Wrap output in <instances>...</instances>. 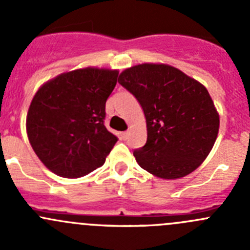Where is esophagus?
Returning <instances> with one entry per match:
<instances>
[{
  "label": "esophagus",
  "instance_id": "34e87169",
  "mask_svg": "<svg viewBox=\"0 0 250 250\" xmlns=\"http://www.w3.org/2000/svg\"><path fill=\"white\" fill-rule=\"evenodd\" d=\"M128 135H129V132H122L121 133V138H122V139H127L128 138Z\"/></svg>",
  "mask_w": 250,
  "mask_h": 250
}]
</instances>
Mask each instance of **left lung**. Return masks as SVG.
Returning <instances> with one entry per match:
<instances>
[{
	"label": "left lung",
	"mask_w": 250,
	"mask_h": 250,
	"mask_svg": "<svg viewBox=\"0 0 250 250\" xmlns=\"http://www.w3.org/2000/svg\"><path fill=\"white\" fill-rule=\"evenodd\" d=\"M118 82L140 103L147 140L133 152L138 165L161 179L197 169L213 148L220 118L202 83L167 64L134 65Z\"/></svg>",
	"instance_id": "obj_1"
}]
</instances>
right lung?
<instances>
[{"mask_svg":"<svg viewBox=\"0 0 250 250\" xmlns=\"http://www.w3.org/2000/svg\"><path fill=\"white\" fill-rule=\"evenodd\" d=\"M118 70L83 67L39 88L26 116L35 153L54 174L81 178L105 163L117 138L104 125L105 104Z\"/></svg>","mask_w":250,"mask_h":250,"instance_id":"1","label":"right lung"}]
</instances>
